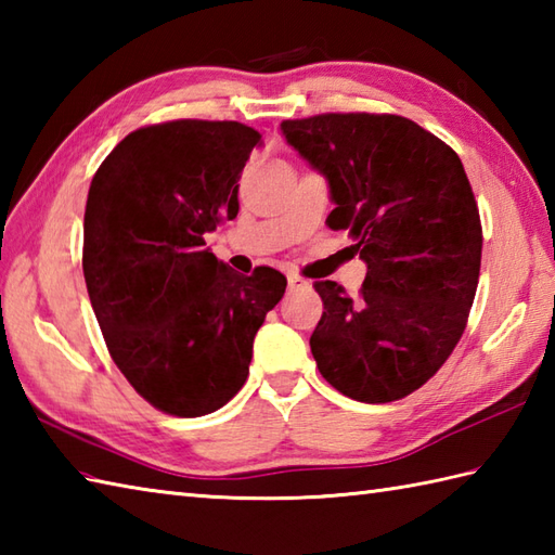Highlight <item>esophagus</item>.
<instances>
[{
    "label": "esophagus",
    "mask_w": 555,
    "mask_h": 555,
    "mask_svg": "<svg viewBox=\"0 0 555 555\" xmlns=\"http://www.w3.org/2000/svg\"><path fill=\"white\" fill-rule=\"evenodd\" d=\"M310 288V281H305L298 274H288V291H308Z\"/></svg>",
    "instance_id": "1"
}]
</instances>
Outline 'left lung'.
<instances>
[{"instance_id": "8db88e82", "label": "left lung", "mask_w": 555, "mask_h": 555, "mask_svg": "<svg viewBox=\"0 0 555 555\" xmlns=\"http://www.w3.org/2000/svg\"><path fill=\"white\" fill-rule=\"evenodd\" d=\"M281 131L328 183V229L348 231L367 264L356 298L314 284L317 367L360 403L405 398L451 356L477 293L481 221L463 162L396 114H320Z\"/></svg>"}]
</instances>
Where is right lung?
<instances>
[{
  "mask_svg": "<svg viewBox=\"0 0 555 555\" xmlns=\"http://www.w3.org/2000/svg\"><path fill=\"white\" fill-rule=\"evenodd\" d=\"M255 128L179 119L138 128L92 176L82 274L116 367L150 405L203 417L241 391L286 276H243L205 247L238 215Z\"/></svg>",
  "mask_w": 555,
  "mask_h": 555,
  "instance_id": "1",
  "label": "right lung"
}]
</instances>
